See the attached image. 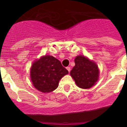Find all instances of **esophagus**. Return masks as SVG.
I'll use <instances>...</instances> for the list:
<instances>
[{"label":"esophagus","instance_id":"obj_1","mask_svg":"<svg viewBox=\"0 0 127 127\" xmlns=\"http://www.w3.org/2000/svg\"><path fill=\"white\" fill-rule=\"evenodd\" d=\"M66 69H67V71H69V72H70V71H71V67H66Z\"/></svg>","mask_w":127,"mask_h":127}]
</instances>
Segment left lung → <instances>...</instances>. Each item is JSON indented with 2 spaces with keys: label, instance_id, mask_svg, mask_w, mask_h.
Here are the masks:
<instances>
[{
  "label": "left lung",
  "instance_id": "left-lung-1",
  "mask_svg": "<svg viewBox=\"0 0 127 127\" xmlns=\"http://www.w3.org/2000/svg\"><path fill=\"white\" fill-rule=\"evenodd\" d=\"M75 66L70 74L79 87L88 89L93 86L99 77V69L96 64L82 55L77 56Z\"/></svg>",
  "mask_w": 127,
  "mask_h": 127
}]
</instances>
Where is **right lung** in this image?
I'll use <instances>...</instances> for the list:
<instances>
[{
  "label": "right lung",
  "mask_w": 127,
  "mask_h": 127,
  "mask_svg": "<svg viewBox=\"0 0 127 127\" xmlns=\"http://www.w3.org/2000/svg\"><path fill=\"white\" fill-rule=\"evenodd\" d=\"M30 73L34 87L43 93H50L57 88L60 80L68 71L58 59L45 55L33 63Z\"/></svg>",
  "instance_id": "1"
}]
</instances>
